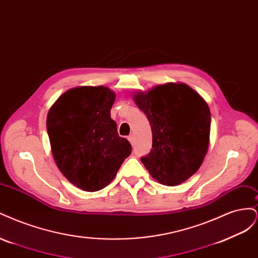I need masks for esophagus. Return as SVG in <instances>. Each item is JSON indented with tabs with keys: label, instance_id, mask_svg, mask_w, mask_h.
<instances>
[{
	"label": "esophagus",
	"instance_id": "obj_1",
	"mask_svg": "<svg viewBox=\"0 0 258 258\" xmlns=\"http://www.w3.org/2000/svg\"><path fill=\"white\" fill-rule=\"evenodd\" d=\"M128 140H129L130 143H131L132 145H135V136H134V135L129 136V137H128Z\"/></svg>",
	"mask_w": 258,
	"mask_h": 258
}]
</instances>
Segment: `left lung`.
I'll use <instances>...</instances> for the list:
<instances>
[{
  "mask_svg": "<svg viewBox=\"0 0 258 258\" xmlns=\"http://www.w3.org/2000/svg\"><path fill=\"white\" fill-rule=\"evenodd\" d=\"M135 102L153 134L152 150L141 157L142 163L163 185L185 182L208 152L211 114L206 101L185 84L169 83L137 93Z\"/></svg>",
  "mask_w": 258,
  "mask_h": 258,
  "instance_id": "obj_1",
  "label": "left lung"
}]
</instances>
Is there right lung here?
<instances>
[{"label": "right lung", "instance_id": "right-lung-1", "mask_svg": "<svg viewBox=\"0 0 258 258\" xmlns=\"http://www.w3.org/2000/svg\"><path fill=\"white\" fill-rule=\"evenodd\" d=\"M114 101L108 88L84 86L66 91L47 115L53 159L61 173L86 191L110 184L132 151L111 118Z\"/></svg>", "mask_w": 258, "mask_h": 258}]
</instances>
